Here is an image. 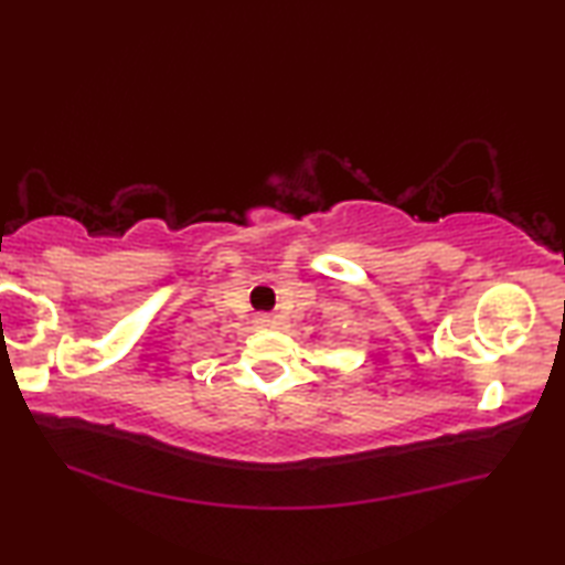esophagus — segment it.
<instances>
[{
    "mask_svg": "<svg viewBox=\"0 0 565 565\" xmlns=\"http://www.w3.org/2000/svg\"><path fill=\"white\" fill-rule=\"evenodd\" d=\"M256 323H259V327H279V319L271 317V313H259Z\"/></svg>",
    "mask_w": 565,
    "mask_h": 565,
    "instance_id": "obj_1",
    "label": "esophagus"
}]
</instances>
